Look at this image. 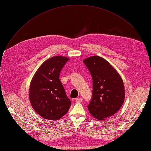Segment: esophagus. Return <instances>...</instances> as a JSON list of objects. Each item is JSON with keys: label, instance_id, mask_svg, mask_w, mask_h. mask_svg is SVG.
Listing matches in <instances>:
<instances>
[{"label": "esophagus", "instance_id": "obj_1", "mask_svg": "<svg viewBox=\"0 0 151 151\" xmlns=\"http://www.w3.org/2000/svg\"><path fill=\"white\" fill-rule=\"evenodd\" d=\"M75 101L77 103H81L83 101V99L82 98H76L75 99Z\"/></svg>", "mask_w": 151, "mask_h": 151}]
</instances>
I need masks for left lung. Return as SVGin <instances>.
<instances>
[{"label":"left lung","mask_w":151,"mask_h":151,"mask_svg":"<svg viewBox=\"0 0 151 151\" xmlns=\"http://www.w3.org/2000/svg\"><path fill=\"white\" fill-rule=\"evenodd\" d=\"M93 80L92 97L88 108L99 121L116 114L125 99L122 79L115 68L105 59L97 55L83 60Z\"/></svg>","instance_id":"left-lung-1"}]
</instances>
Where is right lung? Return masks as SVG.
<instances>
[{
  "label": "right lung",
  "mask_w": 151,
  "mask_h": 151,
  "mask_svg": "<svg viewBox=\"0 0 151 151\" xmlns=\"http://www.w3.org/2000/svg\"><path fill=\"white\" fill-rule=\"evenodd\" d=\"M69 58L54 56L45 60L32 79L29 100L35 112L46 119L57 121L68 111L71 101L59 80Z\"/></svg>",
  "instance_id": "add662e5"
}]
</instances>
